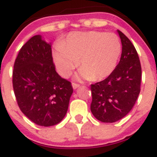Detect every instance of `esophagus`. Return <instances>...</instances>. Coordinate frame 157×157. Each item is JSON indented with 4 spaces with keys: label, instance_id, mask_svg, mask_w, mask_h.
<instances>
[{
    "label": "esophagus",
    "instance_id": "obj_1",
    "mask_svg": "<svg viewBox=\"0 0 157 157\" xmlns=\"http://www.w3.org/2000/svg\"><path fill=\"white\" fill-rule=\"evenodd\" d=\"M72 86H73V89H77L78 87L80 86V84H78V83H75V82H72Z\"/></svg>",
    "mask_w": 157,
    "mask_h": 157
}]
</instances>
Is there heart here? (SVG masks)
Masks as SVG:
<instances>
[{"mask_svg": "<svg viewBox=\"0 0 157 157\" xmlns=\"http://www.w3.org/2000/svg\"><path fill=\"white\" fill-rule=\"evenodd\" d=\"M121 53V42L116 34L100 31L71 34L53 52L56 68L67 78L77 67L80 77L102 80L116 68Z\"/></svg>", "mask_w": 157, "mask_h": 157, "instance_id": "1", "label": "heart"}]
</instances>
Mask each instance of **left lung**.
<instances>
[{
    "label": "left lung",
    "instance_id": "obj_1",
    "mask_svg": "<svg viewBox=\"0 0 157 157\" xmlns=\"http://www.w3.org/2000/svg\"><path fill=\"white\" fill-rule=\"evenodd\" d=\"M122 42L120 61L105 80L91 84L90 110L97 120L114 123L128 114L141 90V67L132 42L118 30Z\"/></svg>",
    "mask_w": 157,
    "mask_h": 157
}]
</instances>
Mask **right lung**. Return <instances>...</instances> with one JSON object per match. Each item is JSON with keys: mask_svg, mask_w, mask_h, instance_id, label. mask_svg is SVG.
I'll return each instance as SVG.
<instances>
[{"mask_svg": "<svg viewBox=\"0 0 157 157\" xmlns=\"http://www.w3.org/2000/svg\"><path fill=\"white\" fill-rule=\"evenodd\" d=\"M52 60L51 45L35 35L20 48L12 71L19 109L41 127L54 126L63 120L73 93L71 82L57 74Z\"/></svg>", "mask_w": 157, "mask_h": 157, "instance_id": "1", "label": "right lung"}]
</instances>
